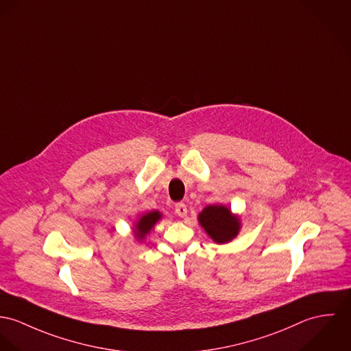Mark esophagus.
I'll return each mask as SVG.
<instances>
[{
    "instance_id": "34e87169",
    "label": "esophagus",
    "mask_w": 351,
    "mask_h": 351,
    "mask_svg": "<svg viewBox=\"0 0 351 351\" xmlns=\"http://www.w3.org/2000/svg\"><path fill=\"white\" fill-rule=\"evenodd\" d=\"M175 213H176L179 217H182V218L187 217V206H186L184 203H178V204L175 206Z\"/></svg>"
}]
</instances>
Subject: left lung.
Here are the masks:
<instances>
[{
	"label": "left lung",
	"instance_id": "left-lung-1",
	"mask_svg": "<svg viewBox=\"0 0 351 351\" xmlns=\"http://www.w3.org/2000/svg\"><path fill=\"white\" fill-rule=\"evenodd\" d=\"M200 226L215 243H229L241 232V218L225 204L206 206L197 215Z\"/></svg>",
	"mask_w": 351,
	"mask_h": 351
}]
</instances>
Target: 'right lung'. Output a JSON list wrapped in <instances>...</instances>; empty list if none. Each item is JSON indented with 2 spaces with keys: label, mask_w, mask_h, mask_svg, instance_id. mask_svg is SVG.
Masks as SVG:
<instances>
[{
  "label": "right lung",
  "mask_w": 351,
  "mask_h": 351,
  "mask_svg": "<svg viewBox=\"0 0 351 351\" xmlns=\"http://www.w3.org/2000/svg\"><path fill=\"white\" fill-rule=\"evenodd\" d=\"M161 218H162V214L157 210H152L149 213L140 215L136 219V222L133 223V234H134L136 241H138V242L144 241L147 238V235L155 229L157 222Z\"/></svg>",
  "instance_id": "add662e5"
}]
</instances>
